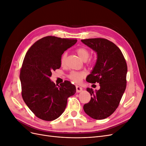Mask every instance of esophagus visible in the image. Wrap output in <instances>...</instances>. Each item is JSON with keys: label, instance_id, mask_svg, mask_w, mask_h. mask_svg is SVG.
<instances>
[{"label": "esophagus", "instance_id": "1", "mask_svg": "<svg viewBox=\"0 0 146 146\" xmlns=\"http://www.w3.org/2000/svg\"><path fill=\"white\" fill-rule=\"evenodd\" d=\"M82 90H83V89L82 87L79 86H76V92H80L82 91Z\"/></svg>", "mask_w": 146, "mask_h": 146}]
</instances>
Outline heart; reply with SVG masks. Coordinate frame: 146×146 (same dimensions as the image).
<instances>
[{
	"label": "heart",
	"mask_w": 146,
	"mask_h": 146,
	"mask_svg": "<svg viewBox=\"0 0 146 146\" xmlns=\"http://www.w3.org/2000/svg\"><path fill=\"white\" fill-rule=\"evenodd\" d=\"M76 52L79 57L84 61H86L90 56V52L86 48L81 47H78L76 49ZM67 61V53L64 52L62 55L60 59V63L61 66H64L66 64ZM86 76V73L85 72H77L71 71L68 75V77L76 83H80L82 78Z\"/></svg>",
	"instance_id": "obj_1"
}]
</instances>
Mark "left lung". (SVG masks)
<instances>
[{
  "mask_svg": "<svg viewBox=\"0 0 146 146\" xmlns=\"http://www.w3.org/2000/svg\"><path fill=\"white\" fill-rule=\"evenodd\" d=\"M82 42L96 52L98 59L86 81L99 83L100 90L87 88L91 98L83 106L85 112L94 119H104L115 111L126 88L127 66L119 48L104 38L82 39Z\"/></svg>",
  "mask_w": 146,
  "mask_h": 146,
  "instance_id": "left-lung-1",
  "label": "left lung"
}]
</instances>
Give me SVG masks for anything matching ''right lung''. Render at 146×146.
<instances>
[{
  "label": "right lung",
  "mask_w": 146,
  "mask_h": 146,
  "mask_svg": "<svg viewBox=\"0 0 146 146\" xmlns=\"http://www.w3.org/2000/svg\"><path fill=\"white\" fill-rule=\"evenodd\" d=\"M77 40L48 36L35 42L26 54L20 72L22 97L35 116L44 121H54L66 107L68 98L76 88L66 80L60 85L50 80L52 72L61 67L65 50Z\"/></svg>",
  "instance_id": "add662e5"
}]
</instances>
